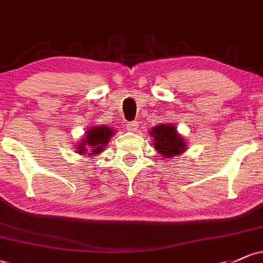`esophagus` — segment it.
Wrapping results in <instances>:
<instances>
[{
	"label": "esophagus",
	"mask_w": 263,
	"mask_h": 263,
	"mask_svg": "<svg viewBox=\"0 0 263 263\" xmlns=\"http://www.w3.org/2000/svg\"><path fill=\"white\" fill-rule=\"evenodd\" d=\"M138 126H139V124L137 123V121H130V123L126 124V129H128L129 132H137Z\"/></svg>",
	"instance_id": "esophagus-1"
}]
</instances>
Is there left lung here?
<instances>
[{"instance_id": "obj_1", "label": "left lung", "mask_w": 263, "mask_h": 263, "mask_svg": "<svg viewBox=\"0 0 263 263\" xmlns=\"http://www.w3.org/2000/svg\"><path fill=\"white\" fill-rule=\"evenodd\" d=\"M151 135L154 138L155 151L165 158H173L182 154L187 148V143L178 134L176 126L171 124H159L152 128Z\"/></svg>"}]
</instances>
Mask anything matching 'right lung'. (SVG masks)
<instances>
[{"instance_id":"add662e5","label":"right lung","mask_w":263,"mask_h":263,"mask_svg":"<svg viewBox=\"0 0 263 263\" xmlns=\"http://www.w3.org/2000/svg\"><path fill=\"white\" fill-rule=\"evenodd\" d=\"M115 134V130H112L110 126L105 125H95L91 126L89 130L85 132L83 139L76 145V151L79 154H89L97 155L103 152L109 144L110 138ZM90 153L89 154L88 152Z\"/></svg>"}]
</instances>
